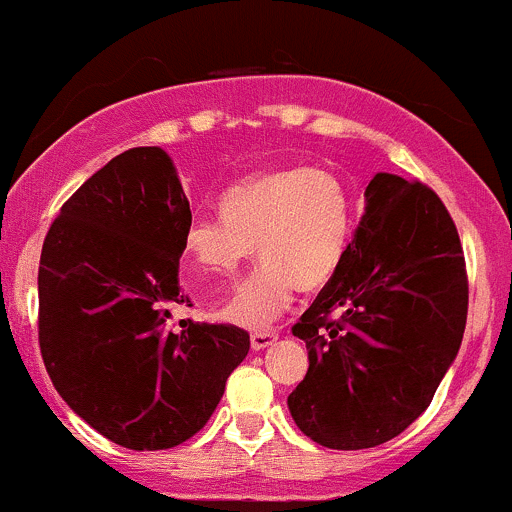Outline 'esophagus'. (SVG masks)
Returning <instances> with one entry per match:
<instances>
[{"label":"esophagus","mask_w":512,"mask_h":512,"mask_svg":"<svg viewBox=\"0 0 512 512\" xmlns=\"http://www.w3.org/2000/svg\"><path fill=\"white\" fill-rule=\"evenodd\" d=\"M276 342H278L276 332H254V334H251V349H254V351L266 349V346H271Z\"/></svg>","instance_id":"34e87169"}]
</instances>
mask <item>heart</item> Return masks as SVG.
Segmentation results:
<instances>
[{
  "label": "heart",
  "mask_w": 512,
  "mask_h": 512,
  "mask_svg": "<svg viewBox=\"0 0 512 512\" xmlns=\"http://www.w3.org/2000/svg\"><path fill=\"white\" fill-rule=\"evenodd\" d=\"M222 214H192L183 256L192 278L232 276L251 256L263 261L236 285L219 315L239 327L263 329L283 315L298 285L322 288L342 266L354 205L337 173L290 166L236 183L219 200Z\"/></svg>",
  "instance_id": "b5f03b06"
}]
</instances>
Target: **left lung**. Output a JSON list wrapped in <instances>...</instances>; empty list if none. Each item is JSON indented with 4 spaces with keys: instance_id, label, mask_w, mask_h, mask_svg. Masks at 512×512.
<instances>
[{
    "instance_id": "1",
    "label": "left lung",
    "mask_w": 512,
    "mask_h": 512,
    "mask_svg": "<svg viewBox=\"0 0 512 512\" xmlns=\"http://www.w3.org/2000/svg\"><path fill=\"white\" fill-rule=\"evenodd\" d=\"M469 276L452 214L430 185L376 173L339 271L293 324L310 368L288 395L327 449L398 437L432 403L461 346Z\"/></svg>"
}]
</instances>
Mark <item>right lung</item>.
I'll list each match as a JSON object with an SVG mask.
<instances>
[{"mask_svg": "<svg viewBox=\"0 0 512 512\" xmlns=\"http://www.w3.org/2000/svg\"><path fill=\"white\" fill-rule=\"evenodd\" d=\"M190 202L168 153L129 148L60 207L38 266V344L82 420L136 452L183 444L207 425L249 354L236 324L180 320Z\"/></svg>", "mask_w": 512, "mask_h": 512, "instance_id": "right-lung-1", "label": "right lung"}]
</instances>
